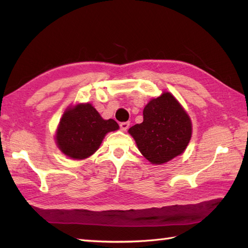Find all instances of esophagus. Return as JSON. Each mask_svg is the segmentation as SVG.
<instances>
[{
  "label": "esophagus",
  "instance_id": "esophagus-1",
  "mask_svg": "<svg viewBox=\"0 0 248 248\" xmlns=\"http://www.w3.org/2000/svg\"><path fill=\"white\" fill-rule=\"evenodd\" d=\"M119 125H120V130L124 131V132H125L126 130H128V128H129L130 123H122V124H120Z\"/></svg>",
  "mask_w": 248,
  "mask_h": 248
}]
</instances>
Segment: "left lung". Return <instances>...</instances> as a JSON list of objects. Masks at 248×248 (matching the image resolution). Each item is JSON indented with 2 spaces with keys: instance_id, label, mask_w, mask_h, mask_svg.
Returning <instances> with one entry per match:
<instances>
[{
  "instance_id": "8db88e82",
  "label": "left lung",
  "mask_w": 248,
  "mask_h": 248,
  "mask_svg": "<svg viewBox=\"0 0 248 248\" xmlns=\"http://www.w3.org/2000/svg\"><path fill=\"white\" fill-rule=\"evenodd\" d=\"M143 122L129 129L138 150L153 165H163L186 150L192 124L188 113L169 92L153 98L143 108Z\"/></svg>"
}]
</instances>
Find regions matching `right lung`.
<instances>
[{
    "instance_id": "obj_1",
    "label": "right lung",
    "mask_w": 248,
    "mask_h": 248,
    "mask_svg": "<svg viewBox=\"0 0 248 248\" xmlns=\"http://www.w3.org/2000/svg\"><path fill=\"white\" fill-rule=\"evenodd\" d=\"M118 129L114 119H103L91 103H77L63 113L55 140L63 154L80 160L93 155L108 132Z\"/></svg>"
}]
</instances>
